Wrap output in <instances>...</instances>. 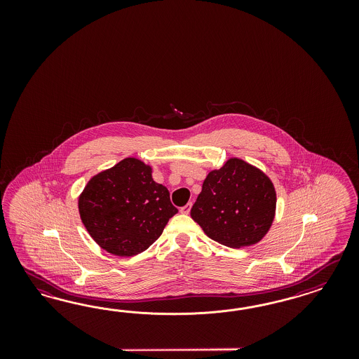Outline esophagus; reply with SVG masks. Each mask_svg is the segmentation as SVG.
<instances>
[{
    "mask_svg": "<svg viewBox=\"0 0 359 359\" xmlns=\"http://www.w3.org/2000/svg\"><path fill=\"white\" fill-rule=\"evenodd\" d=\"M191 208H192V203H188V204L184 205V207L180 208V213H183V215H188V213L191 212Z\"/></svg>",
    "mask_w": 359,
    "mask_h": 359,
    "instance_id": "obj_1",
    "label": "esophagus"
}]
</instances>
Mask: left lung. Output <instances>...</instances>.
<instances>
[{
  "label": "left lung",
  "mask_w": 359,
  "mask_h": 359,
  "mask_svg": "<svg viewBox=\"0 0 359 359\" xmlns=\"http://www.w3.org/2000/svg\"><path fill=\"white\" fill-rule=\"evenodd\" d=\"M276 192L255 165L230 158L207 175L191 217L209 238L229 248L255 245L271 228Z\"/></svg>",
  "instance_id": "left-lung-1"
}]
</instances>
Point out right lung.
Returning a JSON list of instances; mask_svg holds the SVG:
<instances>
[{"label": "right lung", "mask_w": 359, "mask_h": 359, "mask_svg": "<svg viewBox=\"0 0 359 359\" xmlns=\"http://www.w3.org/2000/svg\"><path fill=\"white\" fill-rule=\"evenodd\" d=\"M151 174V165L125 158L88 182L79 196V213L101 249L117 257L147 250L177 213L168 189Z\"/></svg>", "instance_id": "obj_1"}]
</instances>
